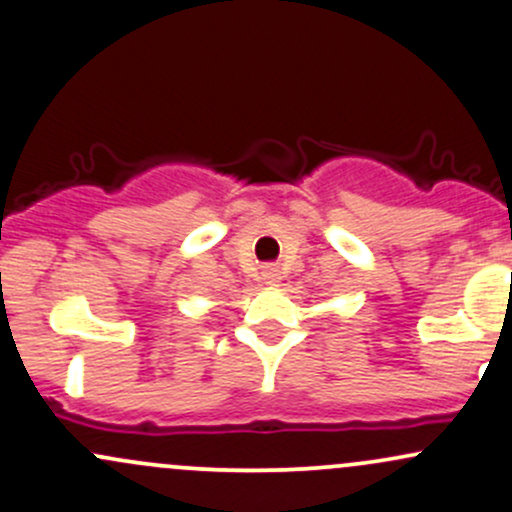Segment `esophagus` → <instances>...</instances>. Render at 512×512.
<instances>
[{
	"label": "esophagus",
	"instance_id": "esophagus-1",
	"mask_svg": "<svg viewBox=\"0 0 512 512\" xmlns=\"http://www.w3.org/2000/svg\"><path fill=\"white\" fill-rule=\"evenodd\" d=\"M280 278H283V275H280L278 268H273V266L263 268L261 280H263V283H266V285H278V283H280Z\"/></svg>",
	"mask_w": 512,
	"mask_h": 512
}]
</instances>
